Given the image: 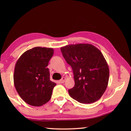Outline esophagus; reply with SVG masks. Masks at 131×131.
Listing matches in <instances>:
<instances>
[{
  "label": "esophagus",
  "mask_w": 131,
  "mask_h": 131,
  "mask_svg": "<svg viewBox=\"0 0 131 131\" xmlns=\"http://www.w3.org/2000/svg\"><path fill=\"white\" fill-rule=\"evenodd\" d=\"M66 79V77H63V78H62L60 80V83H64V82H65Z\"/></svg>",
  "instance_id": "1"
}]
</instances>
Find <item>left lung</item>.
<instances>
[{"label":"left lung","mask_w":131,"mask_h":131,"mask_svg":"<svg viewBox=\"0 0 131 131\" xmlns=\"http://www.w3.org/2000/svg\"><path fill=\"white\" fill-rule=\"evenodd\" d=\"M61 51L74 74V86L69 90L71 97L81 103L98 101L109 79L108 66L101 52L88 43L68 45Z\"/></svg>","instance_id":"8db88e82"}]
</instances>
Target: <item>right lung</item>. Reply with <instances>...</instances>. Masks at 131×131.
I'll list each match as a JSON object with an SVG mask.
<instances>
[{"label":"right lung","mask_w":131,"mask_h":131,"mask_svg":"<svg viewBox=\"0 0 131 131\" xmlns=\"http://www.w3.org/2000/svg\"><path fill=\"white\" fill-rule=\"evenodd\" d=\"M53 52L51 48L35 47L23 53L16 62L14 85L28 104L41 106L51 99L56 83L50 80L47 66Z\"/></svg>","instance_id":"add662e5"}]
</instances>
